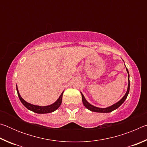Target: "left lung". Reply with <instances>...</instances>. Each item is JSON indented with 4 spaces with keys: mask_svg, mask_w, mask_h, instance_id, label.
<instances>
[{
    "mask_svg": "<svg viewBox=\"0 0 147 147\" xmlns=\"http://www.w3.org/2000/svg\"><path fill=\"white\" fill-rule=\"evenodd\" d=\"M126 71H127V73L128 74V89H127V91H126V94H124V96H123V98H122L120 100L114 104L113 105L108 107V108H98V107H95L93 105H91V104H89L88 101L86 100L85 97H84V96L83 95V94L81 93L82 94V102H83V104L84 106L86 107L87 109H88L89 110H90L91 111H94V112H98V113H109V112H111V111H113V110H115V109H117L119 106H120L122 104H123L124 100H126V98H127V96L129 93V91H130V79H129V73H128V69L126 68Z\"/></svg>",
    "mask_w": 147,
    "mask_h": 147,
    "instance_id": "1",
    "label": "left lung"
}]
</instances>
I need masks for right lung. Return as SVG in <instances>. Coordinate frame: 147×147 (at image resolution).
Returning <instances> with one entry per match:
<instances>
[{
	"instance_id": "right-lung-1",
	"label": "right lung",
	"mask_w": 147,
	"mask_h": 147,
	"mask_svg": "<svg viewBox=\"0 0 147 147\" xmlns=\"http://www.w3.org/2000/svg\"><path fill=\"white\" fill-rule=\"evenodd\" d=\"M17 91V94H18L19 100H21L22 104L26 107L27 109H28L29 110H30L33 112L37 113H49L53 112L55 110H56L59 106H60L61 102H62V96H63V92H62L61 95L59 96L58 100H57L55 102L53 103V104H51V105L46 106H36V105H33V104H30L27 102L24 99L21 97V95H20L19 92L18 90V88H17V86L16 87Z\"/></svg>"
}]
</instances>
